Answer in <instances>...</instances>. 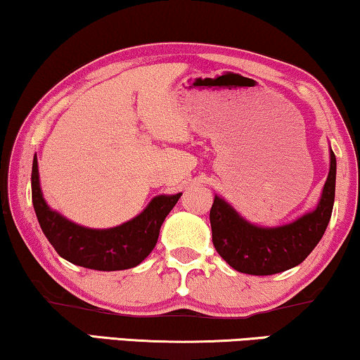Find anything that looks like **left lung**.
Segmentation results:
<instances>
[{
    "mask_svg": "<svg viewBox=\"0 0 360 360\" xmlns=\"http://www.w3.org/2000/svg\"><path fill=\"white\" fill-rule=\"evenodd\" d=\"M336 191V156L330 153V173L316 209L292 224L264 229L246 221L215 195L210 209L212 241L219 255L238 272L271 276L295 267L315 250L330 224Z\"/></svg>",
    "mask_w": 360,
    "mask_h": 360,
    "instance_id": "1",
    "label": "left lung"
}]
</instances>
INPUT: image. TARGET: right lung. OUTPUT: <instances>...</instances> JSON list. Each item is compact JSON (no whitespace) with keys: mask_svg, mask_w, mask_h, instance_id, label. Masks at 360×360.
<instances>
[{"mask_svg":"<svg viewBox=\"0 0 360 360\" xmlns=\"http://www.w3.org/2000/svg\"><path fill=\"white\" fill-rule=\"evenodd\" d=\"M30 182L35 215L50 245L63 259L94 271H122L139 266L153 251L166 215L182 195L181 192L156 195L135 219L114 229L94 230L73 224L47 205L40 191L37 156L32 161Z\"/></svg>","mask_w":360,"mask_h":360,"instance_id":"add662e5","label":"right lung"}]
</instances>
